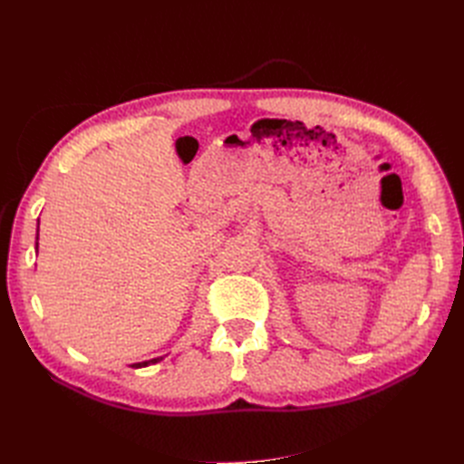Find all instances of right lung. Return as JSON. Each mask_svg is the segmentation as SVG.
Listing matches in <instances>:
<instances>
[{
	"instance_id": "1",
	"label": "right lung",
	"mask_w": 464,
	"mask_h": 464,
	"mask_svg": "<svg viewBox=\"0 0 464 464\" xmlns=\"http://www.w3.org/2000/svg\"><path fill=\"white\" fill-rule=\"evenodd\" d=\"M160 360H162V356H160V358L147 360V362H139V363H133V368H145V366H149V363H157V362H160Z\"/></svg>"
}]
</instances>
